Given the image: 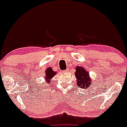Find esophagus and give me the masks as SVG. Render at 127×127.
Returning a JSON list of instances; mask_svg holds the SVG:
<instances>
[{
    "label": "esophagus",
    "instance_id": "1",
    "mask_svg": "<svg viewBox=\"0 0 127 127\" xmlns=\"http://www.w3.org/2000/svg\"><path fill=\"white\" fill-rule=\"evenodd\" d=\"M68 71H69L68 69H66V70H65V71H63V72H68Z\"/></svg>",
    "mask_w": 127,
    "mask_h": 127
}]
</instances>
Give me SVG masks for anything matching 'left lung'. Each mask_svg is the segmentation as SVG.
I'll return each instance as SVG.
<instances>
[{"label": "left lung", "instance_id": "obj_1", "mask_svg": "<svg viewBox=\"0 0 127 127\" xmlns=\"http://www.w3.org/2000/svg\"><path fill=\"white\" fill-rule=\"evenodd\" d=\"M75 75L77 79V85L82 88H87L92 85V80L90 79L89 73L85 69L80 66L75 67Z\"/></svg>", "mask_w": 127, "mask_h": 127}]
</instances>
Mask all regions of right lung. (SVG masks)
Segmentation results:
<instances>
[{
	"mask_svg": "<svg viewBox=\"0 0 127 127\" xmlns=\"http://www.w3.org/2000/svg\"><path fill=\"white\" fill-rule=\"evenodd\" d=\"M56 72L52 70V67H48L47 70L45 71V80H46L45 82H47V84H51L52 81L51 79L54 77L55 75H56Z\"/></svg>",
	"mask_w": 127,
	"mask_h": 127,
	"instance_id": "add662e5",
	"label": "right lung"
}]
</instances>
